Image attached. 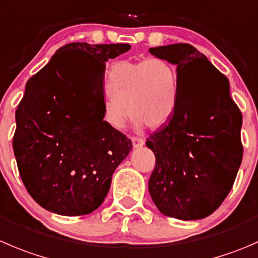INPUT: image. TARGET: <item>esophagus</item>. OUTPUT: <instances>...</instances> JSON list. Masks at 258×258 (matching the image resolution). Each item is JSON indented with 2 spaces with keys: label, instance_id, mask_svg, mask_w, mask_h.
Returning a JSON list of instances; mask_svg holds the SVG:
<instances>
[{
  "label": "esophagus",
  "instance_id": "obj_1",
  "mask_svg": "<svg viewBox=\"0 0 258 258\" xmlns=\"http://www.w3.org/2000/svg\"><path fill=\"white\" fill-rule=\"evenodd\" d=\"M132 145H134L135 149H140L145 145V140L140 139V137H132Z\"/></svg>",
  "mask_w": 258,
  "mask_h": 258
}]
</instances>
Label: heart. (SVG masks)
<instances>
[{"label": "heart", "instance_id": "heart-1", "mask_svg": "<svg viewBox=\"0 0 258 258\" xmlns=\"http://www.w3.org/2000/svg\"><path fill=\"white\" fill-rule=\"evenodd\" d=\"M103 119L112 130H122L127 118L136 126L159 127L174 112L177 98V74L167 60L150 56L145 60H121L107 74Z\"/></svg>", "mask_w": 258, "mask_h": 258}]
</instances>
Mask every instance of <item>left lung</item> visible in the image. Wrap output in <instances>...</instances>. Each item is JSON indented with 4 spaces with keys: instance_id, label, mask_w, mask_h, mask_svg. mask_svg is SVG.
Here are the masks:
<instances>
[{
    "instance_id": "obj_1",
    "label": "left lung",
    "mask_w": 258,
    "mask_h": 258,
    "mask_svg": "<svg viewBox=\"0 0 258 258\" xmlns=\"http://www.w3.org/2000/svg\"><path fill=\"white\" fill-rule=\"evenodd\" d=\"M176 66L177 98L167 123L147 139L156 157L149 180L164 216L196 221L211 216L233 186L242 162V113L229 82L189 44L151 47Z\"/></svg>"
}]
</instances>
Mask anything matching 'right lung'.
Masks as SVG:
<instances>
[{
  "instance_id": "obj_1",
  "label": "right lung",
  "mask_w": 258,
  "mask_h": 258,
  "mask_svg": "<svg viewBox=\"0 0 258 258\" xmlns=\"http://www.w3.org/2000/svg\"><path fill=\"white\" fill-rule=\"evenodd\" d=\"M130 49L72 42L27 81L12 145L25 187L46 211L68 217L96 211L132 150L103 119L106 61Z\"/></svg>"
}]
</instances>
